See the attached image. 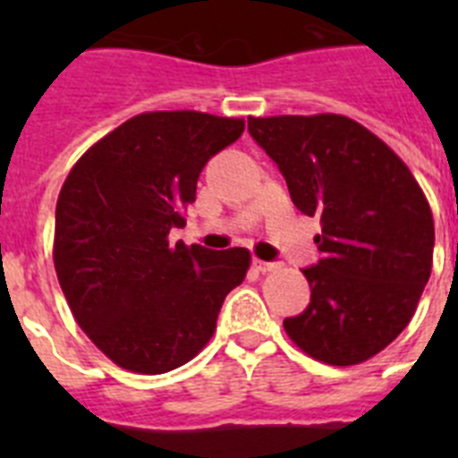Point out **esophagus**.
<instances>
[{
    "label": "esophagus",
    "instance_id": "34e87169",
    "mask_svg": "<svg viewBox=\"0 0 458 458\" xmlns=\"http://www.w3.org/2000/svg\"><path fill=\"white\" fill-rule=\"evenodd\" d=\"M254 268L259 270V273H273L277 266L275 264H268V261H261V259H254Z\"/></svg>",
    "mask_w": 458,
    "mask_h": 458
}]
</instances>
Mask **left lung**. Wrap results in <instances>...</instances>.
I'll return each instance as SVG.
<instances>
[{
  "instance_id": "obj_1",
  "label": "left lung",
  "mask_w": 458,
  "mask_h": 458,
  "mask_svg": "<svg viewBox=\"0 0 458 458\" xmlns=\"http://www.w3.org/2000/svg\"><path fill=\"white\" fill-rule=\"evenodd\" d=\"M250 135L284 174L291 199L321 217L311 302L284 321L291 342L335 367L367 362L402 335L434 264V216L386 141L344 114L250 116Z\"/></svg>"
}]
</instances>
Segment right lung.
<instances>
[{"label": "right lung", "mask_w": 458, "mask_h": 458, "mask_svg": "<svg viewBox=\"0 0 458 458\" xmlns=\"http://www.w3.org/2000/svg\"><path fill=\"white\" fill-rule=\"evenodd\" d=\"M245 121L194 109L144 112L72 165L56 199L55 270L72 317L121 369L165 374L216 333L250 252L172 245L197 179Z\"/></svg>", "instance_id": "add662e5"}]
</instances>
